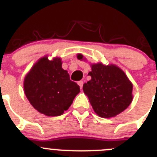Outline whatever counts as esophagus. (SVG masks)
<instances>
[{
  "label": "esophagus",
  "mask_w": 157,
  "mask_h": 157,
  "mask_svg": "<svg viewBox=\"0 0 157 157\" xmlns=\"http://www.w3.org/2000/svg\"><path fill=\"white\" fill-rule=\"evenodd\" d=\"M78 86H80V88H81V90L82 89V86H83V82L82 81H78Z\"/></svg>",
  "instance_id": "34e87169"
}]
</instances>
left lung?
I'll return each mask as SVG.
<instances>
[{"mask_svg":"<svg viewBox=\"0 0 157 157\" xmlns=\"http://www.w3.org/2000/svg\"><path fill=\"white\" fill-rule=\"evenodd\" d=\"M82 59V54L78 55ZM89 72L91 80L83 85L94 112L102 118L117 116L125 110L133 100V85L120 67L101 63L92 64Z\"/></svg>","mask_w":157,"mask_h":157,"instance_id":"1","label":"left lung"}]
</instances>
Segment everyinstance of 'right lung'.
Listing matches in <instances>:
<instances>
[{"label":"right lung","mask_w":157,"mask_h":157,"mask_svg":"<svg viewBox=\"0 0 157 157\" xmlns=\"http://www.w3.org/2000/svg\"><path fill=\"white\" fill-rule=\"evenodd\" d=\"M24 92L37 112L58 116L69 109L80 92L79 86L62 68L61 59L42 57L32 67L24 79Z\"/></svg>","instance_id":"right-lung-1"}]
</instances>
